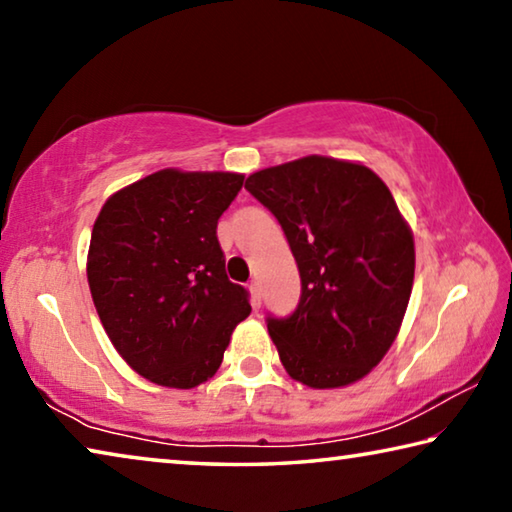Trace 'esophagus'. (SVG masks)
Wrapping results in <instances>:
<instances>
[{"label": "esophagus", "instance_id": "esophagus-1", "mask_svg": "<svg viewBox=\"0 0 512 512\" xmlns=\"http://www.w3.org/2000/svg\"><path fill=\"white\" fill-rule=\"evenodd\" d=\"M248 291H250V300H253V307L257 309L262 305V287H259V282H250Z\"/></svg>", "mask_w": 512, "mask_h": 512}]
</instances>
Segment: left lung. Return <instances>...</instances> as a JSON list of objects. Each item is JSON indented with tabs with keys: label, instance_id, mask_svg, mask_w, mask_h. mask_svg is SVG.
Segmentation results:
<instances>
[{
	"label": "left lung",
	"instance_id": "8db88e82",
	"mask_svg": "<svg viewBox=\"0 0 512 512\" xmlns=\"http://www.w3.org/2000/svg\"><path fill=\"white\" fill-rule=\"evenodd\" d=\"M246 189L282 225L300 271L296 311L266 318L282 366L311 388L366 377L413 287V235L393 194L363 164L323 155L257 171Z\"/></svg>",
	"mask_w": 512,
	"mask_h": 512
}]
</instances>
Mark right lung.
I'll use <instances>...</instances> for the list:
<instances>
[{
	"mask_svg": "<svg viewBox=\"0 0 512 512\" xmlns=\"http://www.w3.org/2000/svg\"><path fill=\"white\" fill-rule=\"evenodd\" d=\"M241 185V173L162 169L112 194L94 221V307L115 350L153 384L210 379L250 314L248 291L228 280L216 239Z\"/></svg>",
	"mask_w": 512,
	"mask_h": 512,
	"instance_id": "add662e5",
	"label": "right lung"
}]
</instances>
